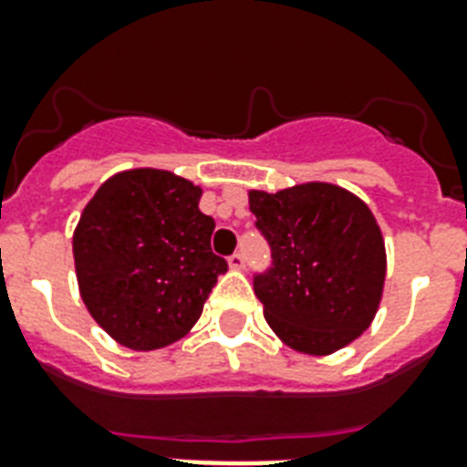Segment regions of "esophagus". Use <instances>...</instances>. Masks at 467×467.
I'll return each mask as SVG.
<instances>
[{"instance_id":"34e87169","label":"esophagus","mask_w":467,"mask_h":467,"mask_svg":"<svg viewBox=\"0 0 467 467\" xmlns=\"http://www.w3.org/2000/svg\"><path fill=\"white\" fill-rule=\"evenodd\" d=\"M227 264H230V269L234 271L244 269V254H242V252H234V254L227 259Z\"/></svg>"}]
</instances>
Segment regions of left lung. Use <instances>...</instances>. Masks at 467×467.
Segmentation results:
<instances>
[{"label":"left lung","mask_w":467,"mask_h":467,"mask_svg":"<svg viewBox=\"0 0 467 467\" xmlns=\"http://www.w3.org/2000/svg\"><path fill=\"white\" fill-rule=\"evenodd\" d=\"M249 211L271 244V269L254 278L264 317L293 351L329 356L358 339L385 285L376 215L337 183L307 182L276 193L249 191Z\"/></svg>","instance_id":"8db88e82"}]
</instances>
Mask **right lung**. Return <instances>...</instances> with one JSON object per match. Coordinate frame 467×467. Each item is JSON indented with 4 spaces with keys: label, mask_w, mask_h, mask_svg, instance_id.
<instances>
[{
    "label": "right lung",
    "mask_w": 467,
    "mask_h": 467,
    "mask_svg": "<svg viewBox=\"0 0 467 467\" xmlns=\"http://www.w3.org/2000/svg\"><path fill=\"white\" fill-rule=\"evenodd\" d=\"M203 189L167 169H126L84 205L72 234L79 296L111 339L152 351L182 339L227 262L211 252Z\"/></svg>",
    "instance_id": "right-lung-1"
}]
</instances>
